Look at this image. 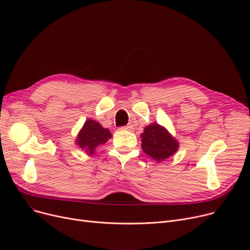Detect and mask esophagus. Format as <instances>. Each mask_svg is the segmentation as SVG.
I'll use <instances>...</instances> for the list:
<instances>
[{"instance_id":"1","label":"esophagus","mask_w":250,"mask_h":250,"mask_svg":"<svg viewBox=\"0 0 250 250\" xmlns=\"http://www.w3.org/2000/svg\"><path fill=\"white\" fill-rule=\"evenodd\" d=\"M121 129H124V130H131V129H133V126L132 125H126V126L121 127Z\"/></svg>"}]
</instances>
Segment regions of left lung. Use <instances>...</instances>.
I'll return each mask as SVG.
<instances>
[{
  "mask_svg": "<svg viewBox=\"0 0 250 250\" xmlns=\"http://www.w3.org/2000/svg\"><path fill=\"white\" fill-rule=\"evenodd\" d=\"M141 137L143 151L158 162L169 158L178 148V143L166 129L155 123L146 126Z\"/></svg>",
  "mask_w": 250,
  "mask_h": 250,
  "instance_id": "8db88e82",
  "label": "left lung"
}]
</instances>
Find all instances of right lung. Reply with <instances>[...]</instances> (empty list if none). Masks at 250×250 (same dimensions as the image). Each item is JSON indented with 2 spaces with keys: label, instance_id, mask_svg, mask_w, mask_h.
Instances as JSON below:
<instances>
[{
  "label": "right lung",
  "instance_id": "obj_1",
  "mask_svg": "<svg viewBox=\"0 0 250 250\" xmlns=\"http://www.w3.org/2000/svg\"><path fill=\"white\" fill-rule=\"evenodd\" d=\"M111 137L112 134L108 129L104 128L93 120H88L78 135L77 144L88 154H93L97 146L105 144Z\"/></svg>",
  "mask_w": 250,
  "mask_h": 250
}]
</instances>
